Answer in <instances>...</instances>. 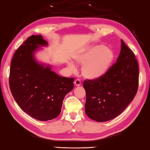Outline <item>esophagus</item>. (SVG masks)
Masks as SVG:
<instances>
[{"mask_svg":"<svg viewBox=\"0 0 150 150\" xmlns=\"http://www.w3.org/2000/svg\"><path fill=\"white\" fill-rule=\"evenodd\" d=\"M74 84L76 86V87H79V86H80L81 85V83L79 79H76L74 81Z\"/></svg>","mask_w":150,"mask_h":150,"instance_id":"esophagus-1","label":"esophagus"}]
</instances>
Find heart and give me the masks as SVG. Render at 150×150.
I'll return each instance as SVG.
<instances>
[{"instance_id":"heart-1","label":"heart","mask_w":150,"mask_h":150,"mask_svg":"<svg viewBox=\"0 0 150 150\" xmlns=\"http://www.w3.org/2000/svg\"><path fill=\"white\" fill-rule=\"evenodd\" d=\"M116 59L112 48L105 44H96L88 47L76 54L74 59L80 65L82 75L88 80H98L103 77L110 70ZM71 69H74L72 63H68Z\"/></svg>"}]
</instances>
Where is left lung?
I'll list each match as a JSON object with an SVG mask.
<instances>
[{
  "instance_id": "left-lung-1",
  "label": "left lung",
  "mask_w": 150,
  "mask_h": 150,
  "mask_svg": "<svg viewBox=\"0 0 150 150\" xmlns=\"http://www.w3.org/2000/svg\"><path fill=\"white\" fill-rule=\"evenodd\" d=\"M139 68L132 51L121 40L120 55L100 79L83 82L86 115L96 122H106L120 115L133 100L138 88Z\"/></svg>"
}]
</instances>
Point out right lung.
Masks as SVG:
<instances>
[{
	"mask_svg": "<svg viewBox=\"0 0 150 150\" xmlns=\"http://www.w3.org/2000/svg\"><path fill=\"white\" fill-rule=\"evenodd\" d=\"M47 45L42 35H31L16 51L10 69L9 85L15 101L40 121L59 115L65 96L74 87V79L61 77L50 65L36 59L35 52Z\"/></svg>",
	"mask_w": 150,
	"mask_h": 150,
	"instance_id": "right-lung-1",
	"label": "right lung"
}]
</instances>
